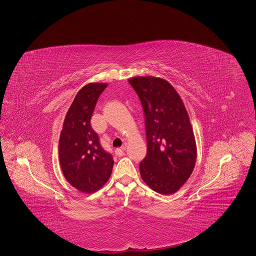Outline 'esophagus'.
<instances>
[{
	"instance_id": "obj_1",
	"label": "esophagus",
	"mask_w": 256,
	"mask_h": 256,
	"mask_svg": "<svg viewBox=\"0 0 256 256\" xmlns=\"http://www.w3.org/2000/svg\"><path fill=\"white\" fill-rule=\"evenodd\" d=\"M124 150H126V146H122V148H116V150H114V152H116V154L118 156H122L124 154Z\"/></svg>"
}]
</instances>
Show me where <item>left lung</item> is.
Wrapping results in <instances>:
<instances>
[{"instance_id":"left-lung-1","label":"left lung","mask_w":256,"mask_h":256,"mask_svg":"<svg viewBox=\"0 0 256 256\" xmlns=\"http://www.w3.org/2000/svg\"><path fill=\"white\" fill-rule=\"evenodd\" d=\"M128 82L144 112L146 156L140 164L144 182L160 194L178 192L190 178L196 162V144L186 106L166 80L136 76Z\"/></svg>"}]
</instances>
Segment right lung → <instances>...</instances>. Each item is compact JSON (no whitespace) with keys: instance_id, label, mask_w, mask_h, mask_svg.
Listing matches in <instances>:
<instances>
[{"instance_id":"1","label":"right lung","mask_w":256,"mask_h":256,"mask_svg":"<svg viewBox=\"0 0 256 256\" xmlns=\"http://www.w3.org/2000/svg\"><path fill=\"white\" fill-rule=\"evenodd\" d=\"M106 84L84 86L70 104L58 140V156L66 180L74 188L86 194L98 190L108 180L114 160L100 144L92 128V116L98 96Z\"/></svg>"}]
</instances>
